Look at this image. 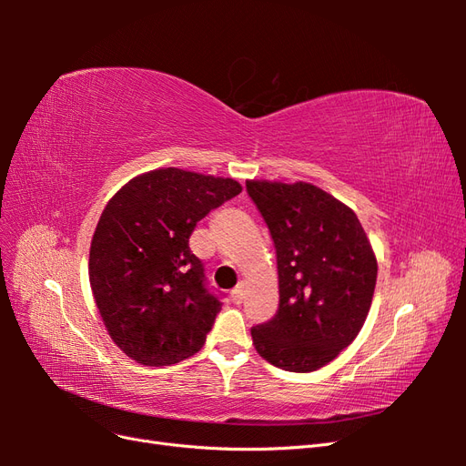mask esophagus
<instances>
[{"mask_svg": "<svg viewBox=\"0 0 466 466\" xmlns=\"http://www.w3.org/2000/svg\"><path fill=\"white\" fill-rule=\"evenodd\" d=\"M243 299H245V289H243V288H237V289L231 291V301H233L235 305L243 303Z\"/></svg>", "mask_w": 466, "mask_h": 466, "instance_id": "obj_1", "label": "esophagus"}]
</instances>
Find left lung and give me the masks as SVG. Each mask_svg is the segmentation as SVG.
Here are the masks:
<instances>
[{"label": "left lung", "instance_id": "1", "mask_svg": "<svg viewBox=\"0 0 466 466\" xmlns=\"http://www.w3.org/2000/svg\"><path fill=\"white\" fill-rule=\"evenodd\" d=\"M278 258L279 307L250 329L260 358L279 370H320L368 319L377 258L354 209L309 182L247 180Z\"/></svg>", "mask_w": 466, "mask_h": 466}]
</instances>
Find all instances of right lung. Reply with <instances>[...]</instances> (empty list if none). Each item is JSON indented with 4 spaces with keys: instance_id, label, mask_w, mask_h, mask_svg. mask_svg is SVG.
<instances>
[{
    "instance_id": "1",
    "label": "right lung",
    "mask_w": 466,
    "mask_h": 466,
    "mask_svg": "<svg viewBox=\"0 0 466 466\" xmlns=\"http://www.w3.org/2000/svg\"><path fill=\"white\" fill-rule=\"evenodd\" d=\"M243 190L233 178L167 167L132 178L103 209L89 281L105 327L126 356L161 368L194 356L221 311L188 238Z\"/></svg>"
}]
</instances>
